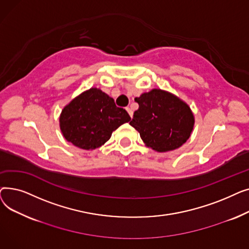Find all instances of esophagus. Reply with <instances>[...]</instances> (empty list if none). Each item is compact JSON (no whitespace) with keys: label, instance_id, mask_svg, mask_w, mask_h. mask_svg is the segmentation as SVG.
Segmentation results:
<instances>
[{"label":"esophagus","instance_id":"obj_1","mask_svg":"<svg viewBox=\"0 0 249 249\" xmlns=\"http://www.w3.org/2000/svg\"><path fill=\"white\" fill-rule=\"evenodd\" d=\"M126 111L128 112V114H129V116L130 117H131L132 118V116H133V111L131 110V109H130L129 107H126Z\"/></svg>","mask_w":249,"mask_h":249}]
</instances>
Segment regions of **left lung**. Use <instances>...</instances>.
Returning a JSON list of instances; mask_svg holds the SVG:
<instances>
[{
    "label": "left lung",
    "mask_w": 249,
    "mask_h": 249,
    "mask_svg": "<svg viewBox=\"0 0 249 249\" xmlns=\"http://www.w3.org/2000/svg\"><path fill=\"white\" fill-rule=\"evenodd\" d=\"M139 108L130 125L145 144L159 152L178 148L189 139L194 115L186 103L167 91L154 89L135 98Z\"/></svg>",
    "instance_id": "8db88e82"
}]
</instances>
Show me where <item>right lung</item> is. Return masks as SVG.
Wrapping results in <instances>:
<instances>
[{
  "label": "right lung",
  "instance_id": "add662e5",
  "mask_svg": "<svg viewBox=\"0 0 249 249\" xmlns=\"http://www.w3.org/2000/svg\"><path fill=\"white\" fill-rule=\"evenodd\" d=\"M131 120L123 108L99 89L91 88L61 112L60 130L69 142L83 149H95L108 141L112 132Z\"/></svg>",
  "mask_w": 249,
  "mask_h": 249
}]
</instances>
